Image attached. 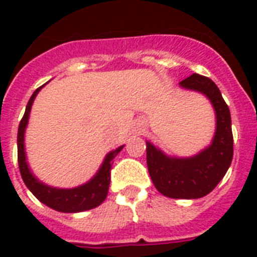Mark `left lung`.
I'll return each instance as SVG.
<instances>
[{"label": "left lung", "mask_w": 257, "mask_h": 257, "mask_svg": "<svg viewBox=\"0 0 257 257\" xmlns=\"http://www.w3.org/2000/svg\"><path fill=\"white\" fill-rule=\"evenodd\" d=\"M189 90L205 94L216 112V132L212 144L193 157H169L147 141L149 176L160 193L171 199H200L220 183L232 163L233 135L231 113L215 82L193 73L180 82Z\"/></svg>", "instance_id": "8db88e82"}]
</instances>
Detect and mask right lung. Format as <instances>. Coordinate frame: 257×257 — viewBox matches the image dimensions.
I'll return each mask as SVG.
<instances>
[{
	"instance_id": "add662e5",
	"label": "right lung",
	"mask_w": 257,
	"mask_h": 257,
	"mask_svg": "<svg viewBox=\"0 0 257 257\" xmlns=\"http://www.w3.org/2000/svg\"><path fill=\"white\" fill-rule=\"evenodd\" d=\"M40 86L34 90V93L30 97L29 102L26 105L25 113L22 120L20 121L17 135V156H18V167L21 172L22 180L29 191L37 197L41 203H44L48 207L53 208L58 212H66V213H74V212H82L92 209V208L98 207L105 200L108 195L109 184H110V171H112L113 159L118 155L122 147H118L117 149L112 151L106 155L104 163L101 165V168L96 173L90 181L81 185V187L72 188V189H60V188H53L49 185L42 184L38 181L30 172L28 163H26L25 156V145H24V133L29 120V113L32 109L34 98L40 92Z\"/></svg>"
}]
</instances>
